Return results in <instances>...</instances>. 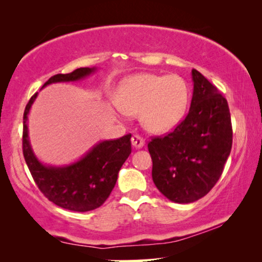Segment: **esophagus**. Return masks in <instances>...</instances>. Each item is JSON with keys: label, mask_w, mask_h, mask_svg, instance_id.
<instances>
[{"label": "esophagus", "mask_w": 262, "mask_h": 262, "mask_svg": "<svg viewBox=\"0 0 262 262\" xmlns=\"http://www.w3.org/2000/svg\"><path fill=\"white\" fill-rule=\"evenodd\" d=\"M131 143H132V146H134V148H136V149H141V148H143V146H144V144H145L144 139H143L142 137H139L138 135L132 136Z\"/></svg>", "instance_id": "1"}]
</instances>
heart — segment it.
I'll return each instance as SVG.
<instances>
[{
    "mask_svg": "<svg viewBox=\"0 0 262 262\" xmlns=\"http://www.w3.org/2000/svg\"><path fill=\"white\" fill-rule=\"evenodd\" d=\"M189 101L188 84L179 75L138 74L118 85L116 103L127 116H138L151 134L173 130L185 116Z\"/></svg>",
    "mask_w": 262,
    "mask_h": 262,
    "instance_id": "heart-1",
    "label": "heart"
}]
</instances>
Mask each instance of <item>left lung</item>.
Returning <instances> with one entry per match:
<instances>
[{
	"label": "left lung",
	"mask_w": 262,
	"mask_h": 262,
	"mask_svg": "<svg viewBox=\"0 0 262 262\" xmlns=\"http://www.w3.org/2000/svg\"><path fill=\"white\" fill-rule=\"evenodd\" d=\"M192 81L187 117L173 132L148 144L154 184L166 198L179 204L193 203L211 191L232 145L227 100L195 69Z\"/></svg>",
	"instance_id": "obj_1"
}]
</instances>
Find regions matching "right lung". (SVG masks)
Segmentation results:
<instances>
[{"instance_id":"obj_1","label":"right lung","mask_w":262,"mask_h":262,"mask_svg":"<svg viewBox=\"0 0 262 262\" xmlns=\"http://www.w3.org/2000/svg\"><path fill=\"white\" fill-rule=\"evenodd\" d=\"M98 68H80L70 74L49 78L42 88L60 82H76L95 74ZM38 93L28 101L24 113L23 151L28 169L38 188L50 202L63 209L87 212L106 202L116 186L118 173L131 154V135L118 139L101 141L80 160L63 166L42 163L35 156L28 137V114Z\"/></svg>"}]
</instances>
